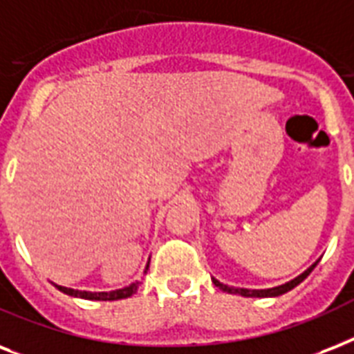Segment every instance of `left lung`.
<instances>
[{
	"label": "left lung",
	"mask_w": 354,
	"mask_h": 354,
	"mask_svg": "<svg viewBox=\"0 0 354 354\" xmlns=\"http://www.w3.org/2000/svg\"><path fill=\"white\" fill-rule=\"evenodd\" d=\"M317 264V262H316ZM316 264H312L308 270L305 271V273H301L299 277H295L294 281L286 282V284H281V286H275V288H268V290H248V288H231V286H227V284H221L220 281H216V279H212V282H214L216 286L220 290H223V292H229V294H240L243 295V297H275V295H282L286 294V292H290L292 288H295L299 282H303L306 279V277L310 275V271L316 268Z\"/></svg>",
	"instance_id": "left-lung-1"
}]
</instances>
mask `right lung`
<instances>
[{
	"label": "right lung",
	"mask_w": 354,
	"mask_h": 354,
	"mask_svg": "<svg viewBox=\"0 0 354 354\" xmlns=\"http://www.w3.org/2000/svg\"><path fill=\"white\" fill-rule=\"evenodd\" d=\"M149 268V264H147ZM146 268V271H147ZM144 271V273H146ZM60 292H64L68 295H73V297H83V299H90V301H116V299H125V297H131L133 294H136V290H138L140 282H133L131 286H125L122 290H114V292H79V290H72V288H64V286H59V284H55Z\"/></svg>",
	"instance_id": "obj_1"
}]
</instances>
